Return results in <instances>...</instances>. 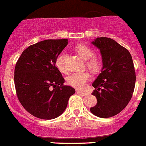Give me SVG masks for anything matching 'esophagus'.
Here are the masks:
<instances>
[{"label":"esophagus","mask_w":146,"mask_h":146,"mask_svg":"<svg viewBox=\"0 0 146 146\" xmlns=\"http://www.w3.org/2000/svg\"><path fill=\"white\" fill-rule=\"evenodd\" d=\"M76 93L80 94H82V95H83V96L87 95L88 94L87 92H84V91H79V90H77Z\"/></svg>","instance_id":"esophagus-1"}]
</instances>
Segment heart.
<instances>
[{
  "instance_id": "obj_1",
  "label": "heart",
  "mask_w": 146,
  "mask_h": 146,
  "mask_svg": "<svg viewBox=\"0 0 146 146\" xmlns=\"http://www.w3.org/2000/svg\"><path fill=\"white\" fill-rule=\"evenodd\" d=\"M75 51L79 54V57L82 60L86 61V66L92 72H98L100 70V61L98 58L94 56V51L92 48L85 44H79L76 46ZM65 54L64 53H61L56 58L55 60V65L57 68L61 73L66 72V67L64 65ZM90 76L86 72L83 73H75L70 75L67 78V83L70 85L82 89L85 87L87 82L89 80Z\"/></svg>"
}]
</instances>
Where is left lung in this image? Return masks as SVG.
<instances>
[{
  "label": "left lung",
  "mask_w": 146,
  "mask_h": 146,
  "mask_svg": "<svg viewBox=\"0 0 146 146\" xmlns=\"http://www.w3.org/2000/svg\"><path fill=\"white\" fill-rule=\"evenodd\" d=\"M92 44L100 50L103 67L92 83L98 104L90 111L100 118H110L121 112L132 98L136 82L132 57L111 38L98 37Z\"/></svg>",
  "instance_id": "8db88e82"
}]
</instances>
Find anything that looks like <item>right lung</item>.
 I'll return each instance as SVG.
<instances>
[{
	"label": "right lung",
	"instance_id": "obj_1",
	"mask_svg": "<svg viewBox=\"0 0 146 146\" xmlns=\"http://www.w3.org/2000/svg\"><path fill=\"white\" fill-rule=\"evenodd\" d=\"M67 44V39L40 41L24 50L15 64L14 82L19 100L36 118L48 120L60 116L75 94L73 88L64 85V79L54 66Z\"/></svg>",
	"mask_w": 146,
	"mask_h": 146
}]
</instances>
